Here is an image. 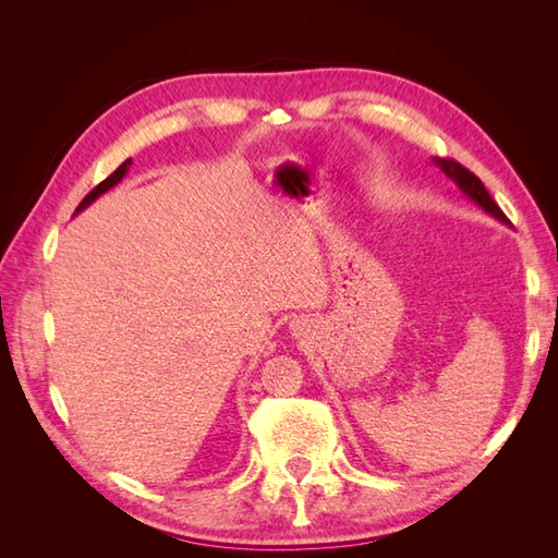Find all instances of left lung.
<instances>
[{"instance_id": "obj_1", "label": "left lung", "mask_w": 558, "mask_h": 558, "mask_svg": "<svg viewBox=\"0 0 558 558\" xmlns=\"http://www.w3.org/2000/svg\"><path fill=\"white\" fill-rule=\"evenodd\" d=\"M435 165L440 167V170L456 183L461 189V193L470 199V202H475V205L480 207V209H484L488 216H494L496 221H500V223H505V226H510V221H508V216H505L502 211H500V207L496 205V202L492 199V195H488V191L484 189V183L472 174L470 170H465L463 165H459L456 160H445V158H435Z\"/></svg>"}]
</instances>
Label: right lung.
I'll use <instances>...</instances> for the list:
<instances>
[{
	"label": "right lung",
	"instance_id": "1",
	"mask_svg": "<svg viewBox=\"0 0 558 558\" xmlns=\"http://www.w3.org/2000/svg\"><path fill=\"white\" fill-rule=\"evenodd\" d=\"M130 165H132V160L128 158L121 167H118V170L113 172V174H109L102 183H99V185H95V189L86 195V197H83L81 199V205L76 207V211H74V216L78 214V211H83V209H86V207H90L93 205V202L99 197V195H105L109 189H113V185H118V183H121L123 181V177L128 174V170H130Z\"/></svg>",
	"mask_w": 558,
	"mask_h": 558
}]
</instances>
